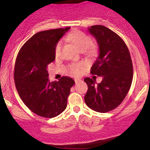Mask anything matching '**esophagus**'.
<instances>
[{"mask_svg":"<svg viewBox=\"0 0 150 150\" xmlns=\"http://www.w3.org/2000/svg\"><path fill=\"white\" fill-rule=\"evenodd\" d=\"M80 81H81V79H75V83H76V84H78V83H79Z\"/></svg>","mask_w":150,"mask_h":150,"instance_id":"34e87169","label":"esophagus"}]
</instances>
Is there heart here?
Wrapping results in <instances>:
<instances>
[{
    "instance_id": "1",
    "label": "heart",
    "mask_w": 150,
    "mask_h": 150,
    "mask_svg": "<svg viewBox=\"0 0 150 150\" xmlns=\"http://www.w3.org/2000/svg\"><path fill=\"white\" fill-rule=\"evenodd\" d=\"M67 39L71 41L76 47L81 51H84L86 48H88V53L89 55H93L96 53V47L94 45H90L92 44V39L83 32L76 31L68 36ZM61 46H62V42H58L55 49V54L56 56H58L61 52ZM81 70H82V65L79 64L71 65L69 68V74L74 76L79 75L81 73Z\"/></svg>"
}]
</instances>
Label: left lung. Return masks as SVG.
I'll use <instances>...</instances> for the list:
<instances>
[{
	"label": "left lung",
	"mask_w": 150,
	"mask_h": 150,
	"mask_svg": "<svg viewBox=\"0 0 150 150\" xmlns=\"http://www.w3.org/2000/svg\"><path fill=\"white\" fill-rule=\"evenodd\" d=\"M96 39L99 55L91 68V74L103 77L97 84L95 79L86 77L88 86L84 96L86 105L99 112L116 108L126 98L133 79L130 52L124 41L111 29L103 25L88 28Z\"/></svg>",
	"instance_id": "1"
}]
</instances>
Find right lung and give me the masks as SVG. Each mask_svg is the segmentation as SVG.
Returning a JSON list of instances; mask_svg holds the SVG:
<instances>
[{
  "label": "right lung",
  "instance_id": "add662e5",
  "mask_svg": "<svg viewBox=\"0 0 150 150\" xmlns=\"http://www.w3.org/2000/svg\"><path fill=\"white\" fill-rule=\"evenodd\" d=\"M70 27L38 32L26 42L18 52L14 67V81L21 100L34 113L53 118L67 106L73 79L63 76L50 82L47 66L55 58L59 40Z\"/></svg>",
  "mask_w": 150,
  "mask_h": 150
}]
</instances>
